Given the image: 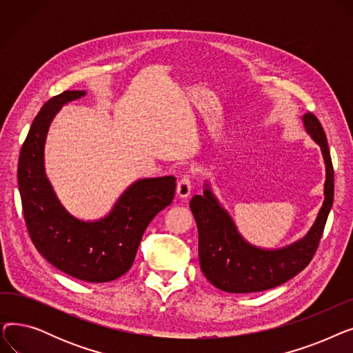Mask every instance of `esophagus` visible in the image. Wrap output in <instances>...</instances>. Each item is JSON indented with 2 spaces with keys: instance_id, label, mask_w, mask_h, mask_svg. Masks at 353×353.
Masks as SVG:
<instances>
[{
  "instance_id": "34e87169",
  "label": "esophagus",
  "mask_w": 353,
  "mask_h": 353,
  "mask_svg": "<svg viewBox=\"0 0 353 353\" xmlns=\"http://www.w3.org/2000/svg\"><path fill=\"white\" fill-rule=\"evenodd\" d=\"M176 193H177V196L181 197V199L190 196V193H192V176H190V174H184V176L179 180Z\"/></svg>"
}]
</instances>
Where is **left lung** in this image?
<instances>
[{"label": "left lung", "instance_id": "obj_1", "mask_svg": "<svg viewBox=\"0 0 353 353\" xmlns=\"http://www.w3.org/2000/svg\"><path fill=\"white\" fill-rule=\"evenodd\" d=\"M303 124L321 145L326 164L325 201L309 233L290 246L265 250L249 245L239 234L232 217L206 186L190 200L199 230V261L203 274L217 289L229 293L262 292L279 286L302 272L318 250L333 203V165L326 134L318 117L306 113Z\"/></svg>", "mask_w": 353, "mask_h": 353}]
</instances>
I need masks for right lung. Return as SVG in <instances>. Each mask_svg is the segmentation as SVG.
I'll list each match as a JSON object with an SVG mask.
<instances>
[{"instance_id": "right-lung-1", "label": "right lung", "mask_w": 353, "mask_h": 353, "mask_svg": "<svg viewBox=\"0 0 353 353\" xmlns=\"http://www.w3.org/2000/svg\"><path fill=\"white\" fill-rule=\"evenodd\" d=\"M85 91H64L35 116L18 159V189L28 234L46 261L76 279L103 283L132 268L147 226L173 201L176 179H141L130 186L108 216L97 221L72 217L55 196L44 173L48 127L63 104Z\"/></svg>"}]
</instances>
